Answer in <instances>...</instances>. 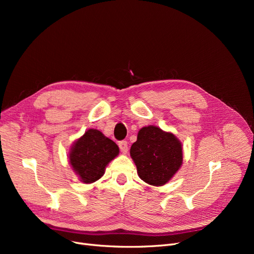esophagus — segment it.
Masks as SVG:
<instances>
[{
	"label": "esophagus",
	"mask_w": 254,
	"mask_h": 254,
	"mask_svg": "<svg viewBox=\"0 0 254 254\" xmlns=\"http://www.w3.org/2000/svg\"><path fill=\"white\" fill-rule=\"evenodd\" d=\"M119 146H120V149L123 153H127L128 151V144L126 141H121L119 142Z\"/></svg>",
	"instance_id": "obj_1"
}]
</instances>
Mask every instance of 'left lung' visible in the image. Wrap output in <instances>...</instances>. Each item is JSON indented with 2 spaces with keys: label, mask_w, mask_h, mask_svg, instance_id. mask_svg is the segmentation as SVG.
<instances>
[{
  "label": "left lung",
  "mask_w": 254,
  "mask_h": 254,
  "mask_svg": "<svg viewBox=\"0 0 254 254\" xmlns=\"http://www.w3.org/2000/svg\"><path fill=\"white\" fill-rule=\"evenodd\" d=\"M130 156L140 178L153 187L164 186L182 165V144L176 135L157 126L140 129Z\"/></svg>",
  "instance_id": "8db88e82"
}]
</instances>
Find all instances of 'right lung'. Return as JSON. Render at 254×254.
Segmentation results:
<instances>
[{
  "label": "right lung",
  "mask_w": 254,
  "mask_h": 254,
  "mask_svg": "<svg viewBox=\"0 0 254 254\" xmlns=\"http://www.w3.org/2000/svg\"><path fill=\"white\" fill-rule=\"evenodd\" d=\"M119 146L97 129H88L72 145L68 162L83 183H93L105 174L106 166L119 155Z\"/></svg>",
  "instance_id": "right-lung-1"
}]
</instances>
